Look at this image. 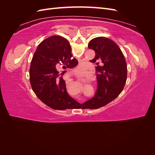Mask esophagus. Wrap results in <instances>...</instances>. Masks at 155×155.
<instances>
[{
    "mask_svg": "<svg viewBox=\"0 0 155 155\" xmlns=\"http://www.w3.org/2000/svg\"><path fill=\"white\" fill-rule=\"evenodd\" d=\"M70 81H71V80H70Z\"/></svg>",
    "mask_w": 155,
    "mask_h": 155,
    "instance_id": "esophagus-1",
    "label": "esophagus"
}]
</instances>
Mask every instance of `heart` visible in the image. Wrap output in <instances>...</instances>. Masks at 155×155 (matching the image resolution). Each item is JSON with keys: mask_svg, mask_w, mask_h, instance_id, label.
Listing matches in <instances>:
<instances>
[{"mask_svg": "<svg viewBox=\"0 0 155 155\" xmlns=\"http://www.w3.org/2000/svg\"><path fill=\"white\" fill-rule=\"evenodd\" d=\"M83 70H84V68L82 66V65H79V66L78 67V70L79 72H83Z\"/></svg>", "mask_w": 155, "mask_h": 155, "instance_id": "1", "label": "heart"}]
</instances>
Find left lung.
Here are the masks:
<instances>
[{
  "instance_id": "8db88e82",
  "label": "left lung",
  "mask_w": 155,
  "mask_h": 155,
  "mask_svg": "<svg viewBox=\"0 0 155 155\" xmlns=\"http://www.w3.org/2000/svg\"><path fill=\"white\" fill-rule=\"evenodd\" d=\"M88 47L96 53L90 61L97 65V88L94 96L84 102L82 108L97 109L114 100L122 91L127 79V63L119 46L106 37L92 39Z\"/></svg>"
}]
</instances>
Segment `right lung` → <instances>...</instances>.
<instances>
[{
  "instance_id": "add662e5",
  "label": "right lung",
  "mask_w": 155,
  "mask_h": 155,
  "mask_svg": "<svg viewBox=\"0 0 155 155\" xmlns=\"http://www.w3.org/2000/svg\"><path fill=\"white\" fill-rule=\"evenodd\" d=\"M72 56L68 41L59 35L42 41L33 56L30 69L31 88L39 100L53 109L81 107V104L68 94L62 77L65 70L78 64L77 59ZM61 68L64 70L61 74L59 73Z\"/></svg>"
}]
</instances>
